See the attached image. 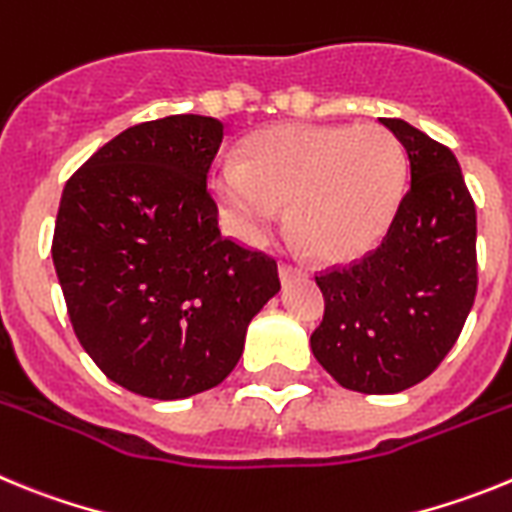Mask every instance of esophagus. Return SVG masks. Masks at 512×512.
<instances>
[{
    "label": "esophagus",
    "instance_id": "34e87169",
    "mask_svg": "<svg viewBox=\"0 0 512 512\" xmlns=\"http://www.w3.org/2000/svg\"><path fill=\"white\" fill-rule=\"evenodd\" d=\"M279 277H282L284 282L295 277H305V269H302L300 264H295V261H282V264H279Z\"/></svg>",
    "mask_w": 512,
    "mask_h": 512
}]
</instances>
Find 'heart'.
<instances>
[{
	"mask_svg": "<svg viewBox=\"0 0 512 512\" xmlns=\"http://www.w3.org/2000/svg\"><path fill=\"white\" fill-rule=\"evenodd\" d=\"M408 161L392 130L282 125L246 143L241 164H220L210 187L238 238L261 243L289 205V228L320 259L364 251L390 225Z\"/></svg>",
	"mask_w": 512,
	"mask_h": 512,
	"instance_id": "1",
	"label": "heart"
}]
</instances>
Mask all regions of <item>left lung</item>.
<instances>
[{"label": "left lung", "instance_id": "8db88e82", "mask_svg": "<svg viewBox=\"0 0 512 512\" xmlns=\"http://www.w3.org/2000/svg\"><path fill=\"white\" fill-rule=\"evenodd\" d=\"M410 158V189L377 248L315 274L323 320L315 359L341 387L392 395L436 372L477 295V210L438 140L382 117Z\"/></svg>", "mask_w": 512, "mask_h": 512}]
</instances>
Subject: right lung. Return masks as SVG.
Listing matches in <instances>:
<instances>
[{"label":"right lung","mask_w":512,"mask_h":512,"mask_svg":"<svg viewBox=\"0 0 512 512\" xmlns=\"http://www.w3.org/2000/svg\"><path fill=\"white\" fill-rule=\"evenodd\" d=\"M215 117L171 115L104 143L63 187L53 264L71 325L115 384L179 400L223 382L279 292L277 259L217 228Z\"/></svg>","instance_id":"right-lung-1"}]
</instances>
